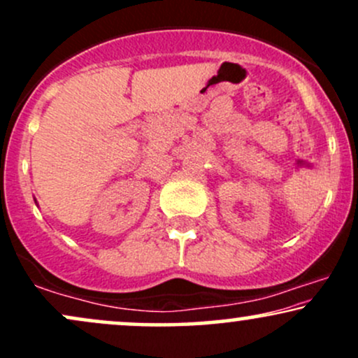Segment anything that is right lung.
<instances>
[{
  "mask_svg": "<svg viewBox=\"0 0 358 358\" xmlns=\"http://www.w3.org/2000/svg\"><path fill=\"white\" fill-rule=\"evenodd\" d=\"M35 203H36V202H35Z\"/></svg>",
  "mask_w": 358,
  "mask_h": 358,
  "instance_id": "1",
  "label": "right lung"
}]
</instances>
